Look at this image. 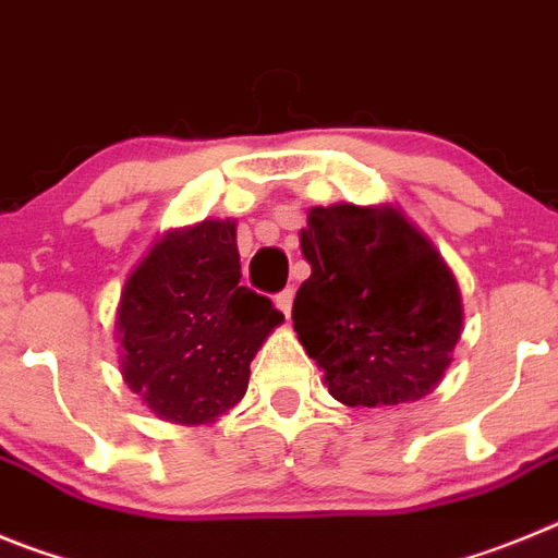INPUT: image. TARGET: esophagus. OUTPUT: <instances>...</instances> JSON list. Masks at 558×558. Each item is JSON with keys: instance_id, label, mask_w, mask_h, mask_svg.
<instances>
[{"instance_id": "34e87169", "label": "esophagus", "mask_w": 558, "mask_h": 558, "mask_svg": "<svg viewBox=\"0 0 558 558\" xmlns=\"http://www.w3.org/2000/svg\"><path fill=\"white\" fill-rule=\"evenodd\" d=\"M293 295H295L293 288L282 290V293L276 295V307H279V313H282L284 318H290V310H293Z\"/></svg>"}]
</instances>
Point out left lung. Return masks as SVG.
I'll return each instance as SVG.
<instances>
[{
  "label": "left lung",
  "instance_id": "1",
  "mask_svg": "<svg viewBox=\"0 0 558 558\" xmlns=\"http://www.w3.org/2000/svg\"><path fill=\"white\" fill-rule=\"evenodd\" d=\"M313 274L293 329L349 408L427 397L452 363L463 307L436 245L393 206H313L302 229Z\"/></svg>",
  "mask_w": 558,
  "mask_h": 558
}]
</instances>
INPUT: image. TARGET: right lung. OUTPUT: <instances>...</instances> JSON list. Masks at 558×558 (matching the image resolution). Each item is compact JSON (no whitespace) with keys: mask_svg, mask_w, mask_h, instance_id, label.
Listing matches in <instances>:
<instances>
[{"mask_svg":"<svg viewBox=\"0 0 558 558\" xmlns=\"http://www.w3.org/2000/svg\"><path fill=\"white\" fill-rule=\"evenodd\" d=\"M234 220L167 231L117 307L122 379L165 422L206 425L245 397L251 360L284 322L240 284Z\"/></svg>","mask_w":558,"mask_h":558,"instance_id":"add662e5","label":"right lung"}]
</instances>
